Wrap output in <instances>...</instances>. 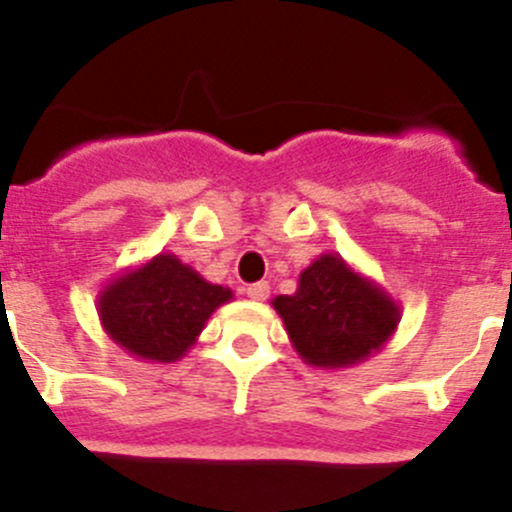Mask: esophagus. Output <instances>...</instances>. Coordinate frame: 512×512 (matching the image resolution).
I'll return each instance as SVG.
<instances>
[{"instance_id": "obj_1", "label": "esophagus", "mask_w": 512, "mask_h": 512, "mask_svg": "<svg viewBox=\"0 0 512 512\" xmlns=\"http://www.w3.org/2000/svg\"><path fill=\"white\" fill-rule=\"evenodd\" d=\"M247 298H252V300H265L267 295H270V285L267 283H252V285H247Z\"/></svg>"}]
</instances>
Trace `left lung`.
<instances>
[{
	"label": "left lung",
	"mask_w": 512,
	"mask_h": 512,
	"mask_svg": "<svg viewBox=\"0 0 512 512\" xmlns=\"http://www.w3.org/2000/svg\"><path fill=\"white\" fill-rule=\"evenodd\" d=\"M272 308L298 356L318 369L364 364L391 341L401 321L396 300L336 252L315 257L300 272L298 290L278 295Z\"/></svg>",
	"instance_id": "1"
}]
</instances>
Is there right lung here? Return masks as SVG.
<instances>
[{
  "label": "right lung",
  "instance_id": "add662e5",
  "mask_svg": "<svg viewBox=\"0 0 512 512\" xmlns=\"http://www.w3.org/2000/svg\"><path fill=\"white\" fill-rule=\"evenodd\" d=\"M234 295L171 252L121 272L98 293V318L113 343L151 364L186 356L219 305Z\"/></svg>",
  "mask_w": 512,
  "mask_h": 512
}]
</instances>
